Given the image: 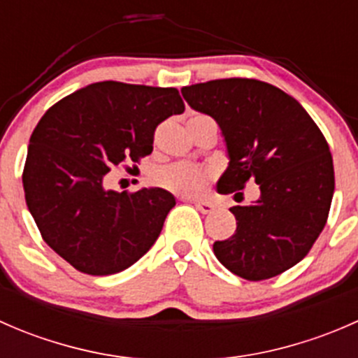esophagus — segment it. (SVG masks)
<instances>
[{
  "label": "esophagus",
  "instance_id": "34e87169",
  "mask_svg": "<svg viewBox=\"0 0 358 358\" xmlns=\"http://www.w3.org/2000/svg\"><path fill=\"white\" fill-rule=\"evenodd\" d=\"M194 206L202 213V215H208V213L215 211V206L211 202H206V201H194Z\"/></svg>",
  "mask_w": 358,
  "mask_h": 358
}]
</instances>
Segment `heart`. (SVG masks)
I'll return each mask as SVG.
<instances>
[{"label":"heart","mask_w":358,"mask_h":358,"mask_svg":"<svg viewBox=\"0 0 358 358\" xmlns=\"http://www.w3.org/2000/svg\"><path fill=\"white\" fill-rule=\"evenodd\" d=\"M211 119L208 115H196L189 121V124L197 121ZM213 178V173L201 166L190 164V162H173V164L162 166L156 171V183L162 189L169 190L178 196L194 197L204 192Z\"/></svg>","instance_id":"1"}]
</instances>
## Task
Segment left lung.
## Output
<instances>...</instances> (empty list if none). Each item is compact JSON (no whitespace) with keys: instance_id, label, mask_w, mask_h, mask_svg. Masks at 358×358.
Masks as SVG:
<instances>
[{"instance_id":"obj_1","label":"left lung","mask_w":358,"mask_h":358,"mask_svg":"<svg viewBox=\"0 0 358 358\" xmlns=\"http://www.w3.org/2000/svg\"><path fill=\"white\" fill-rule=\"evenodd\" d=\"M182 95L225 136L230 162L218 192L239 201L249 182L259 187L255 204L230 208L237 229L213 244L216 258L246 280L280 275L308 255L329 216L334 166L326 136L299 102L258 79L197 83Z\"/></svg>"}]
</instances>
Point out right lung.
Masks as SVG:
<instances>
[{"instance_id": "1", "label": "right lung", "mask_w": 358, "mask_h": 358, "mask_svg": "<svg viewBox=\"0 0 358 358\" xmlns=\"http://www.w3.org/2000/svg\"><path fill=\"white\" fill-rule=\"evenodd\" d=\"M183 110L176 88L100 81L39 119L24 164L25 202L43 241L76 270L117 273L156 243L175 197L164 189L114 192L106 175L149 156L157 126Z\"/></svg>"}]
</instances>
